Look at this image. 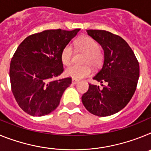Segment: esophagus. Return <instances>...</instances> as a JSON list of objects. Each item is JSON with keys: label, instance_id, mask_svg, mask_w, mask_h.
Segmentation results:
<instances>
[{"label": "esophagus", "instance_id": "esophagus-1", "mask_svg": "<svg viewBox=\"0 0 151 151\" xmlns=\"http://www.w3.org/2000/svg\"><path fill=\"white\" fill-rule=\"evenodd\" d=\"M72 82H73V84H74V85H76V84L78 83V80L75 79V78H73V80H72Z\"/></svg>", "mask_w": 151, "mask_h": 151}]
</instances>
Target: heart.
<instances>
[{
  "mask_svg": "<svg viewBox=\"0 0 151 151\" xmlns=\"http://www.w3.org/2000/svg\"><path fill=\"white\" fill-rule=\"evenodd\" d=\"M75 47L77 50L85 54L83 63L87 65L84 66H72L67 68L65 74L75 79H81L90 76L92 70L91 64L93 67L98 68L102 65L104 59V54L100 49L99 44L93 38L84 36L78 38L75 42ZM61 60L63 65L69 66L73 62V50L70 45H67L63 48L61 52Z\"/></svg>",
  "mask_w": 151,
  "mask_h": 151,
  "instance_id": "1",
  "label": "heart"
}]
</instances>
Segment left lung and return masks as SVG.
<instances>
[{
	"instance_id": "8db88e82",
	"label": "left lung",
	"mask_w": 151,
	"mask_h": 151,
	"mask_svg": "<svg viewBox=\"0 0 151 151\" xmlns=\"http://www.w3.org/2000/svg\"><path fill=\"white\" fill-rule=\"evenodd\" d=\"M102 47L104 61L94 79L105 83L102 88L89 84L82 101L88 112L97 116H108L123 109L137 88L140 68L128 43L120 36L105 30H87Z\"/></svg>"
}]
</instances>
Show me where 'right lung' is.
Instances as JSON below:
<instances>
[{"mask_svg":"<svg viewBox=\"0 0 151 151\" xmlns=\"http://www.w3.org/2000/svg\"><path fill=\"white\" fill-rule=\"evenodd\" d=\"M79 29L45 30L25 38L12 57L10 78L13 96L23 111L42 116L54 111L71 78L55 79L63 72L61 52Z\"/></svg>","mask_w":151,"mask_h":151,"instance_id":"add662e5","label":"right lung"}]
</instances>
